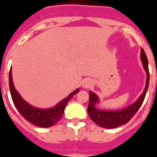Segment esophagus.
I'll list each match as a JSON object with an SVG mask.
<instances>
[{
  "mask_svg": "<svg viewBox=\"0 0 157 157\" xmlns=\"http://www.w3.org/2000/svg\"><path fill=\"white\" fill-rule=\"evenodd\" d=\"M91 86H92V82H91L90 80H86V81H85V82H83V84H82V86H83L84 88H89Z\"/></svg>",
  "mask_w": 157,
  "mask_h": 157,
  "instance_id": "obj_1",
  "label": "esophagus"
}]
</instances>
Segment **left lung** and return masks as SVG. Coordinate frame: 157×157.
Segmentation results:
<instances>
[{"label":"left lung","instance_id":"obj_1","mask_svg":"<svg viewBox=\"0 0 157 157\" xmlns=\"http://www.w3.org/2000/svg\"><path fill=\"white\" fill-rule=\"evenodd\" d=\"M140 58H141L142 64L144 65L145 71H146V85L144 89V92L139 99L133 103L132 105L128 106L126 109L121 110H116V111H106V110H99L96 109V103L98 102V98L91 91L89 92V104L87 108V112L90 118L92 121L96 123L97 124L105 128H113L121 126L123 124H127L135 114L137 113L142 103L144 102L145 94L147 92L150 81V73L148 69V59L146 57L144 49L141 48L140 51Z\"/></svg>","mask_w":157,"mask_h":157}]
</instances>
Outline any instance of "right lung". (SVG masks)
<instances>
[{"label": "right lung", "mask_w": 157, "mask_h": 157, "mask_svg": "<svg viewBox=\"0 0 157 157\" xmlns=\"http://www.w3.org/2000/svg\"><path fill=\"white\" fill-rule=\"evenodd\" d=\"M9 87H10V92H11L13 103L20 113V114L26 120L42 128H48L55 125L56 123H58L61 119L65 107L69 101L75 93L79 92V89H76L75 91L71 92L66 98L59 102L55 108L40 109L29 104L25 100L22 98V97L19 95L18 92H17L12 82V69L9 71Z\"/></svg>", "instance_id": "obj_1"}]
</instances>
